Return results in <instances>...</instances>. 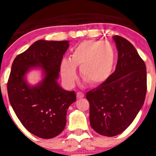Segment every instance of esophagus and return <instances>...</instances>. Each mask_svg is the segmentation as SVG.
<instances>
[{
	"label": "esophagus",
	"instance_id": "1",
	"mask_svg": "<svg viewBox=\"0 0 156 156\" xmlns=\"http://www.w3.org/2000/svg\"><path fill=\"white\" fill-rule=\"evenodd\" d=\"M76 97L77 98H82L84 97V94L81 92H77L76 93Z\"/></svg>",
	"mask_w": 156,
	"mask_h": 156
}]
</instances>
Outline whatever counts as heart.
<instances>
[{"label":"heart","mask_w":156,"mask_h":156,"mask_svg":"<svg viewBox=\"0 0 156 156\" xmlns=\"http://www.w3.org/2000/svg\"><path fill=\"white\" fill-rule=\"evenodd\" d=\"M115 62V51L108 42L84 41L77 45L71 58L61 62V74L68 85L74 84L77 78L76 68L80 66V76L91 86L105 82L111 76Z\"/></svg>","instance_id":"heart-1"}]
</instances>
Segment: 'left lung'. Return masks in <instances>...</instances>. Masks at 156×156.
Wrapping results in <instances>:
<instances>
[{
  "mask_svg": "<svg viewBox=\"0 0 156 156\" xmlns=\"http://www.w3.org/2000/svg\"><path fill=\"white\" fill-rule=\"evenodd\" d=\"M113 40L118 61L105 82L88 91L90 123L101 135L114 137L131 124L143 106L147 91L144 62L131 43L119 36Z\"/></svg>",
  "mask_w": 156,
  "mask_h": 156,
  "instance_id": "1",
  "label": "left lung"
}]
</instances>
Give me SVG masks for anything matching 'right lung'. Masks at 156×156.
I'll return each mask as SVG.
<instances>
[{
	"instance_id": "1",
	"label": "right lung",
	"mask_w": 156,
	"mask_h": 156,
	"mask_svg": "<svg viewBox=\"0 0 156 156\" xmlns=\"http://www.w3.org/2000/svg\"><path fill=\"white\" fill-rule=\"evenodd\" d=\"M69 41H39L16 56L8 81L9 101L25 128L35 136L53 138L63 131L69 105L76 101L74 91L59 86L60 66ZM42 69L44 78L35 86L25 80L31 68Z\"/></svg>"
}]
</instances>
